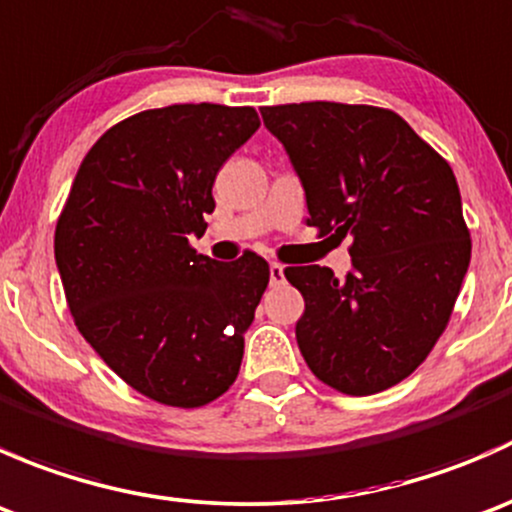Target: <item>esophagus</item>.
Here are the masks:
<instances>
[{
  "instance_id": "esophagus-1",
  "label": "esophagus",
  "mask_w": 512,
  "mask_h": 512,
  "mask_svg": "<svg viewBox=\"0 0 512 512\" xmlns=\"http://www.w3.org/2000/svg\"><path fill=\"white\" fill-rule=\"evenodd\" d=\"M285 282V267L280 262H270V285H282Z\"/></svg>"
}]
</instances>
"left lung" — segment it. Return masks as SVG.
<instances>
[{
    "label": "left lung",
    "mask_w": 512,
    "mask_h": 512,
    "mask_svg": "<svg viewBox=\"0 0 512 512\" xmlns=\"http://www.w3.org/2000/svg\"><path fill=\"white\" fill-rule=\"evenodd\" d=\"M307 198V223L352 237V270L287 267L304 297L297 344L332 389L369 396L404 381L451 319L471 262L456 175L414 128L376 106H265Z\"/></svg>",
    "instance_id": "8db88e82"
}]
</instances>
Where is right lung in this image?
<instances>
[{"label": "right lung", "instance_id": "right-lung-1", "mask_svg": "<svg viewBox=\"0 0 512 512\" xmlns=\"http://www.w3.org/2000/svg\"><path fill=\"white\" fill-rule=\"evenodd\" d=\"M257 128L250 106L136 113L86 153L56 223V267L76 327L158 404H210L240 371L270 265L255 252L210 260L188 235L205 232L215 175Z\"/></svg>", "mask_w": 512, "mask_h": 512}]
</instances>
